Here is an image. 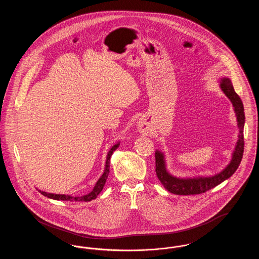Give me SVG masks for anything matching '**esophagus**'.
I'll return each mask as SVG.
<instances>
[{
	"mask_svg": "<svg viewBox=\"0 0 259 259\" xmlns=\"http://www.w3.org/2000/svg\"><path fill=\"white\" fill-rule=\"evenodd\" d=\"M138 128H139V131L142 132V133L147 132L148 129V124L145 120H140L139 124H138Z\"/></svg>",
	"mask_w": 259,
	"mask_h": 259,
	"instance_id": "obj_1",
	"label": "esophagus"
}]
</instances>
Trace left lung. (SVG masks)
I'll return each instance as SVG.
<instances>
[{
  "mask_svg": "<svg viewBox=\"0 0 259 259\" xmlns=\"http://www.w3.org/2000/svg\"><path fill=\"white\" fill-rule=\"evenodd\" d=\"M220 87L222 92L226 95L233 105L234 112L237 117V125L239 128L238 141L232 153L230 163L222 170L213 176L209 177H193V178H178L167 171L165 155L160 150L155 151V172L158 180L163 186L172 194L177 195H194L201 194L222 182L229 179L238 169L244 153V125H245V112L243 102L239 95L235 92L234 87L230 78L223 76L220 80Z\"/></svg>",
  "mask_w": 259,
  "mask_h": 259,
  "instance_id": "8db88e82",
  "label": "left lung"
}]
</instances>
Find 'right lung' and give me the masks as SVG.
Wrapping results in <instances>:
<instances>
[{"label": "right lung", "instance_id": "add662e5", "mask_svg": "<svg viewBox=\"0 0 259 259\" xmlns=\"http://www.w3.org/2000/svg\"><path fill=\"white\" fill-rule=\"evenodd\" d=\"M120 143L118 142L117 144H115L113 147H111L110 151L108 152V155H107V160H106V165H105V170L103 175L100 177L96 185L94 186V188L92 189L91 192H89L87 195H83V196H72V195H65V194H53V193H48V192H45V191H41V190H38L44 196L46 197L50 198V199H53V200H58V201H83V202H89L93 199H96L97 196L99 195V193L102 191L104 185L107 182V179H108V176H109V172H110V159H111V154L113 153V151L116 149V148L119 147Z\"/></svg>", "mask_w": 259, "mask_h": 259}]
</instances>
